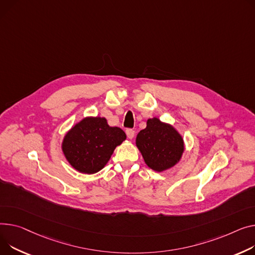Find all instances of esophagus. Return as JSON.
Here are the masks:
<instances>
[{
	"mask_svg": "<svg viewBox=\"0 0 255 255\" xmlns=\"http://www.w3.org/2000/svg\"><path fill=\"white\" fill-rule=\"evenodd\" d=\"M134 130L133 129H127L126 130V134H127V136H128V138L129 139H132L133 137H134Z\"/></svg>",
	"mask_w": 255,
	"mask_h": 255,
	"instance_id": "34e87169",
	"label": "esophagus"
}]
</instances>
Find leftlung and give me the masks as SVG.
<instances>
[{
  "instance_id": "obj_1",
  "label": "left lung",
  "mask_w": 255,
  "mask_h": 255,
  "mask_svg": "<svg viewBox=\"0 0 255 255\" xmlns=\"http://www.w3.org/2000/svg\"><path fill=\"white\" fill-rule=\"evenodd\" d=\"M136 146L145 164L158 172L177 164L184 150L182 136L177 130L158 118L148 119L146 127L137 134Z\"/></svg>"
}]
</instances>
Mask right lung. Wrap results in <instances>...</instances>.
I'll list each match as a JSON object with an SVG mask.
<instances>
[{"instance_id": "1", "label": "right lung", "mask_w": 255, "mask_h": 255, "mask_svg": "<svg viewBox=\"0 0 255 255\" xmlns=\"http://www.w3.org/2000/svg\"><path fill=\"white\" fill-rule=\"evenodd\" d=\"M125 139V132L111 127L106 118L87 117L65 134L61 147L76 170L93 174L107 165L116 146Z\"/></svg>"}]
</instances>
